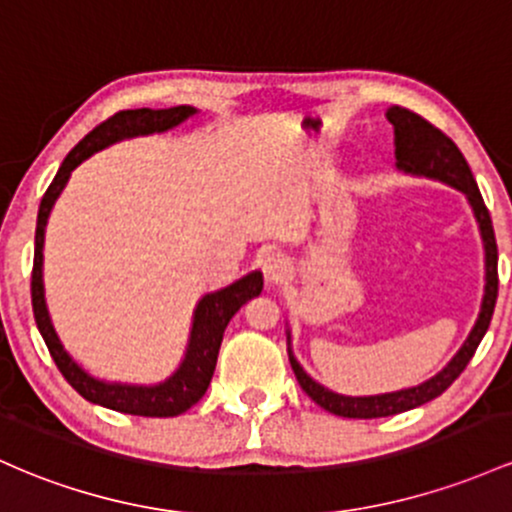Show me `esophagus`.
<instances>
[{"instance_id":"obj_1","label":"esophagus","mask_w":512,"mask_h":512,"mask_svg":"<svg viewBox=\"0 0 512 512\" xmlns=\"http://www.w3.org/2000/svg\"><path fill=\"white\" fill-rule=\"evenodd\" d=\"M262 272H265V279L269 284H284L294 274V265H291L289 257L282 255V252H272L262 262Z\"/></svg>"}]
</instances>
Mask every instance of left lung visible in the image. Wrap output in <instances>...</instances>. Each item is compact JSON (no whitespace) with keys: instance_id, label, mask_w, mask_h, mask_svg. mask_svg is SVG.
Masks as SVG:
<instances>
[{"instance_id":"obj_1","label":"left lung","mask_w":512,"mask_h":512,"mask_svg":"<svg viewBox=\"0 0 512 512\" xmlns=\"http://www.w3.org/2000/svg\"><path fill=\"white\" fill-rule=\"evenodd\" d=\"M386 119L393 123V131H396L398 172L411 174V177L435 179V182L459 189L466 196V201H469L476 218V226H479L481 243H484V299H481L479 318H476L474 328L466 335L464 345L459 347L457 355L449 359L440 372L425 379L418 386H408V389L389 393H374V396H345V393L330 391L328 386L318 384L311 374H306V369L296 359L294 347H291V330H286V345H289L286 352H289L291 369H294L301 389L320 408H325V411L333 415H342V418H386V415L411 411V408L423 406V403L440 396L464 372L469 359L474 357L476 347L484 340L488 325H491L493 308H496L498 299V247L496 235H493L491 213L486 209L484 196H481L479 187H476V179L471 174L469 165H466L462 150L440 128H435L430 121L413 114V111L401 109V106H389L386 109Z\"/></svg>"}]
</instances>
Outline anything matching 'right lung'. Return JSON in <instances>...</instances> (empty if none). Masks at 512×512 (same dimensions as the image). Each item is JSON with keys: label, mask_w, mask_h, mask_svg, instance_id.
<instances>
[{"label": "right lung", "mask_w": 512, "mask_h": 512, "mask_svg": "<svg viewBox=\"0 0 512 512\" xmlns=\"http://www.w3.org/2000/svg\"><path fill=\"white\" fill-rule=\"evenodd\" d=\"M196 114H199V109H194L189 104L170 106V109L119 111L109 121L94 128L92 133H87L67 153L58 174L50 182L46 196L41 199V209H38L36 250H33L31 274L33 318H36L38 333L46 340L50 357L58 364L60 374L65 376L67 384L80 393L82 398H87L89 403L111 408V411L143 415V418H172V415L189 411L204 396L206 389H209L213 369H216L218 350H221L223 333H226L230 318L240 311V306L245 301H250L252 296H260L262 286H265L262 272L260 269H252V272L235 279L233 284L201 296L194 308L187 350H184L179 367L167 379L157 381V384H123V381L99 379V376L89 374L80 362L72 359L70 352L63 347V342H60L58 333H55L53 320H50L46 286H43V245H46V226L50 211H53L55 201H58V196L63 194L67 182H70L72 170H77L94 153L128 138L167 133L172 128L182 126L184 121H189Z\"/></svg>", "instance_id": "add662e5"}]
</instances>
